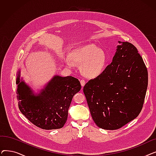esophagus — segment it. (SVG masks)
<instances>
[{"instance_id":"34e87169","label":"esophagus","mask_w":156,"mask_h":156,"mask_svg":"<svg viewBox=\"0 0 156 156\" xmlns=\"http://www.w3.org/2000/svg\"><path fill=\"white\" fill-rule=\"evenodd\" d=\"M80 83H81V87H82V88L85 86V80H80Z\"/></svg>"}]
</instances>
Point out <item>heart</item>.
<instances>
[{
  "label": "heart",
  "instance_id": "b5f03b06",
  "mask_svg": "<svg viewBox=\"0 0 156 156\" xmlns=\"http://www.w3.org/2000/svg\"><path fill=\"white\" fill-rule=\"evenodd\" d=\"M64 61L70 67L75 66L74 62L81 64L83 75L89 78L101 75L108 62V57L103 51L94 44H88L74 49Z\"/></svg>",
  "mask_w": 156,
  "mask_h": 156
}]
</instances>
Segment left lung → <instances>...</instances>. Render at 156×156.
<instances>
[{
  "mask_svg": "<svg viewBox=\"0 0 156 156\" xmlns=\"http://www.w3.org/2000/svg\"><path fill=\"white\" fill-rule=\"evenodd\" d=\"M118 44L111 64L83 87L92 119L104 129L121 128L138 116L148 85V72L137 48L128 42Z\"/></svg>",
  "mask_w": 156,
  "mask_h": 156,
  "instance_id": "obj_1",
  "label": "left lung"
}]
</instances>
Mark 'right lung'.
I'll return each instance as SVG.
<instances>
[{
    "instance_id": "add662e5",
    "label": "right lung",
    "mask_w": 156,
    "mask_h": 156,
    "mask_svg": "<svg viewBox=\"0 0 156 156\" xmlns=\"http://www.w3.org/2000/svg\"><path fill=\"white\" fill-rule=\"evenodd\" d=\"M18 73L17 99L23 115L33 124L44 129H59L68 119V109L73 96L81 89L79 80L73 76H55L37 95Z\"/></svg>"
}]
</instances>
